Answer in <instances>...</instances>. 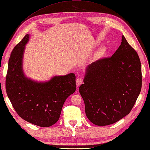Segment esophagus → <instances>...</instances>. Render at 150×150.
Returning <instances> with one entry per match:
<instances>
[{"label":"esophagus","mask_w":150,"mask_h":150,"mask_svg":"<svg viewBox=\"0 0 150 150\" xmlns=\"http://www.w3.org/2000/svg\"><path fill=\"white\" fill-rule=\"evenodd\" d=\"M83 83V79L82 78H78V79L76 80V85L77 86H79L82 83Z\"/></svg>","instance_id":"1"}]
</instances>
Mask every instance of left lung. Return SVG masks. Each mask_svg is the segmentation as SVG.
Returning <instances> with one entry per match:
<instances>
[{
	"label": "left lung",
	"mask_w": 150,
	"mask_h": 150,
	"mask_svg": "<svg viewBox=\"0 0 150 150\" xmlns=\"http://www.w3.org/2000/svg\"><path fill=\"white\" fill-rule=\"evenodd\" d=\"M142 82L139 55L123 35L111 57L98 60L86 68L79 90L88 119L97 126H106L125 117L137 100Z\"/></svg>",
	"instance_id": "left-lung-1"
}]
</instances>
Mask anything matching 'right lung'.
<instances>
[{
  "instance_id": "obj_1",
  "label": "right lung",
  "mask_w": 150,
  "mask_h": 150,
  "mask_svg": "<svg viewBox=\"0 0 150 150\" xmlns=\"http://www.w3.org/2000/svg\"><path fill=\"white\" fill-rule=\"evenodd\" d=\"M28 40L27 34L12 51L6 76V93L20 117L35 125L49 127L59 120L64 103L75 92L76 76H55L46 82L27 77L23 63Z\"/></svg>"
}]
</instances>
